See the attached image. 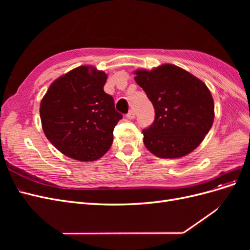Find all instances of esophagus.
<instances>
[{
    "instance_id": "1",
    "label": "esophagus",
    "mask_w": 250,
    "mask_h": 250,
    "mask_svg": "<svg viewBox=\"0 0 250 250\" xmlns=\"http://www.w3.org/2000/svg\"><path fill=\"white\" fill-rule=\"evenodd\" d=\"M126 117H127L128 119H133V118L135 117V112H134V110H133V109H130V110H129V112H128L127 115H126Z\"/></svg>"
}]
</instances>
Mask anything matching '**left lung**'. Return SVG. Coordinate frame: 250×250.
I'll return each instance as SVG.
<instances>
[{
    "mask_svg": "<svg viewBox=\"0 0 250 250\" xmlns=\"http://www.w3.org/2000/svg\"><path fill=\"white\" fill-rule=\"evenodd\" d=\"M135 82L153 104V123L143 130L144 144L162 158L185 156L197 147L214 122V100L207 85L173 64L135 72Z\"/></svg>",
    "mask_w": 250,
    "mask_h": 250,
    "instance_id": "left-lung-1",
    "label": "left lung"
}]
</instances>
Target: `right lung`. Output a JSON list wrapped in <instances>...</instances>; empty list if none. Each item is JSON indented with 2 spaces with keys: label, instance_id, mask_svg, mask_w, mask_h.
I'll use <instances>...</instances> for the list:
<instances>
[{
  "label": "right lung",
  "instance_id": "obj_1",
  "mask_svg": "<svg viewBox=\"0 0 250 250\" xmlns=\"http://www.w3.org/2000/svg\"><path fill=\"white\" fill-rule=\"evenodd\" d=\"M106 79L107 75L95 67L78 66L53 82L42 98L43 132L64 155L93 162L110 148L113 128L123 116L104 92Z\"/></svg>",
  "mask_w": 250,
  "mask_h": 250
}]
</instances>
